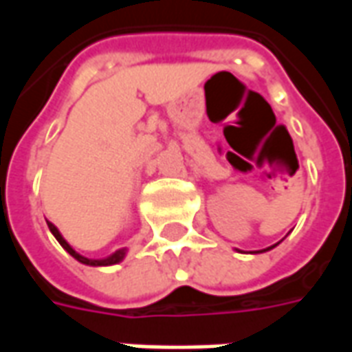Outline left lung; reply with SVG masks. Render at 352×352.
<instances>
[{"mask_svg": "<svg viewBox=\"0 0 352 352\" xmlns=\"http://www.w3.org/2000/svg\"><path fill=\"white\" fill-rule=\"evenodd\" d=\"M270 249H272V247H270Z\"/></svg>", "mask_w": 352, "mask_h": 352, "instance_id": "1", "label": "left lung"}]
</instances>
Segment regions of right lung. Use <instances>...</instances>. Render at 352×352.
Segmentation results:
<instances>
[{"mask_svg":"<svg viewBox=\"0 0 352 352\" xmlns=\"http://www.w3.org/2000/svg\"><path fill=\"white\" fill-rule=\"evenodd\" d=\"M47 224H49L50 232H52V234H54V237H56V239H58V243L62 245V247H64L65 251H67V252H69V254H72L73 258H77V260H79V262H82V264H87V265H111V264H116V262H120V260H122L124 249H122V251H116L115 254H113V256H109V258H105V260H90V258H85V256H80L79 252H75V251H73V249H72V247L67 245V241H65L64 237H62V234L58 232V228H56V226H54V224H52V222H47Z\"/></svg>","mask_w":352,"mask_h":352,"instance_id":"right-lung-1","label":"right lung"}]
</instances>
